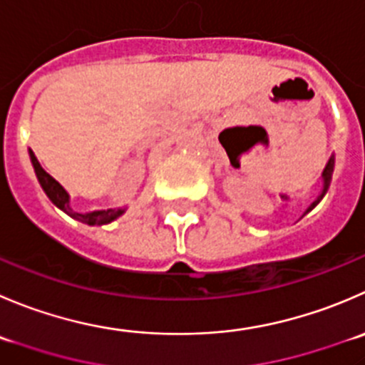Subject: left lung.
<instances>
[{"instance_id": "left-lung-1", "label": "left lung", "mask_w": 365, "mask_h": 365, "mask_svg": "<svg viewBox=\"0 0 365 365\" xmlns=\"http://www.w3.org/2000/svg\"><path fill=\"white\" fill-rule=\"evenodd\" d=\"M334 168H335V153H331V157L328 158L327 165H324V169H323V175H321V183H323V187H321V192H319V196H317L316 200H314L312 203H310V207L307 208V210H305V214H309V212L312 210V208L316 207V205L319 203L321 200H323V197H324V194L328 192V187H330V182H331V175H334ZM305 214H303V215H305Z\"/></svg>"}]
</instances>
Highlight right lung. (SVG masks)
I'll use <instances>...</instances> for the list:
<instances>
[{"label": "right lung", "instance_id": "right-lung-1", "mask_svg": "<svg viewBox=\"0 0 365 365\" xmlns=\"http://www.w3.org/2000/svg\"><path fill=\"white\" fill-rule=\"evenodd\" d=\"M28 155H30L31 165H34V171H35V175H37L38 183H41L42 190H44L46 196L49 197V201H51L56 208H60L62 212H66L67 215H71L73 219H76V221H81V222H85V225H91V226H94V225L101 226V225H108V222L115 221V219L121 217V215L126 212V208L91 210V212H85V214L73 210V208H71V197H69V194H67V190L63 189V187L60 185V183L56 182L51 175H48V173L42 169V165L38 164V160H37V157H35L34 151L28 150Z\"/></svg>", "mask_w": 365, "mask_h": 365}]
</instances>
